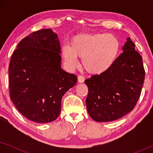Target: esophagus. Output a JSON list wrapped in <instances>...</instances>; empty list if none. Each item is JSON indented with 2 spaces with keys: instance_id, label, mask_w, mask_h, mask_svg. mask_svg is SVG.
I'll list each match as a JSON object with an SVG mask.
<instances>
[{
  "instance_id": "34e87169",
  "label": "esophagus",
  "mask_w": 153,
  "mask_h": 153,
  "mask_svg": "<svg viewBox=\"0 0 153 153\" xmlns=\"http://www.w3.org/2000/svg\"><path fill=\"white\" fill-rule=\"evenodd\" d=\"M84 81H85V79H84V77H83L82 75H79L78 76V81L79 83H83V82H84Z\"/></svg>"
}]
</instances>
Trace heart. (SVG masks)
<instances>
[{"mask_svg": "<svg viewBox=\"0 0 153 153\" xmlns=\"http://www.w3.org/2000/svg\"><path fill=\"white\" fill-rule=\"evenodd\" d=\"M120 49V42L114 35L81 34L71 39L70 45L62 47V56L69 68L78 65L79 57L82 58L83 68L88 72L99 74L114 65Z\"/></svg>", "mask_w": 153, "mask_h": 153, "instance_id": "b5f03b06", "label": "heart"}]
</instances>
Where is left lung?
Returning <instances> with one entry per match:
<instances>
[{"instance_id": "8db88e82", "label": "left lung", "mask_w": 153, "mask_h": 153, "mask_svg": "<svg viewBox=\"0 0 153 153\" xmlns=\"http://www.w3.org/2000/svg\"><path fill=\"white\" fill-rule=\"evenodd\" d=\"M123 51L108 70L85 81L88 112L97 122L122 118L133 110L141 95L145 79L141 56L129 37Z\"/></svg>"}]
</instances>
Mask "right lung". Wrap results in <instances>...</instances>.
<instances>
[{
	"instance_id": "add662e5",
	"label": "right lung",
	"mask_w": 153,
	"mask_h": 153,
	"mask_svg": "<svg viewBox=\"0 0 153 153\" xmlns=\"http://www.w3.org/2000/svg\"><path fill=\"white\" fill-rule=\"evenodd\" d=\"M9 65L10 99L19 111L37 123L55 120L62 96L77 77L60 68V45L51 29L30 33L19 43Z\"/></svg>"
}]
</instances>
